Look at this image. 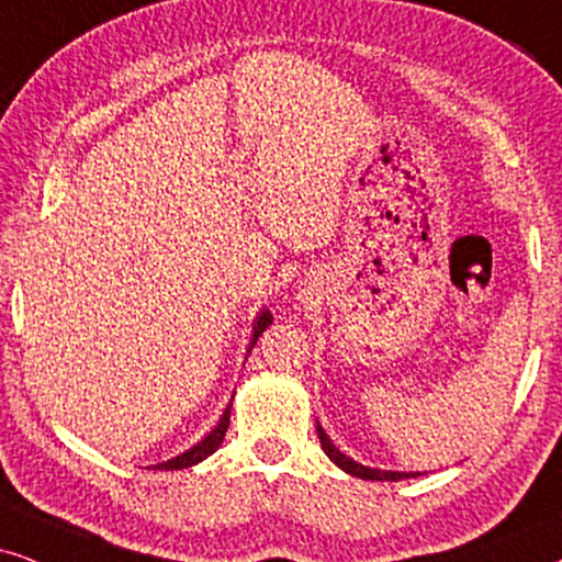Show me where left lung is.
Listing matches in <instances>:
<instances>
[{
  "label": "left lung",
  "mask_w": 562,
  "mask_h": 562,
  "mask_svg": "<svg viewBox=\"0 0 562 562\" xmlns=\"http://www.w3.org/2000/svg\"><path fill=\"white\" fill-rule=\"evenodd\" d=\"M316 432H318V440H322V449L326 457H329L334 464L339 467V470H345L347 474H352V477H360V480H386V482H396L402 477H417L420 472H386V470H371V467H363L358 464V461H352L350 457H345L342 451L337 449V446L331 443L329 436H326L322 425H316Z\"/></svg>",
  "instance_id": "left-lung-1"
}]
</instances>
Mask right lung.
I'll use <instances>...</instances> for the list:
<instances>
[{
  "label": "right lung",
  "mask_w": 562,
  "mask_h": 562,
  "mask_svg": "<svg viewBox=\"0 0 562 562\" xmlns=\"http://www.w3.org/2000/svg\"><path fill=\"white\" fill-rule=\"evenodd\" d=\"M269 324H272V314H269V311H265V314H259L257 324H254L251 347L257 345V339L261 337V331H265ZM231 404H233V402H231ZM231 404H228V407H225L223 417H220V423L207 432V436L199 440L196 446H191L189 451H183V453H179V457L162 461V464H158V470H187V467H194V464H199V461H202V459H207L210 453H215V451L220 449V443H223L225 430H228V425H231Z\"/></svg>",
  "instance_id": "add662e5"
}]
</instances>
